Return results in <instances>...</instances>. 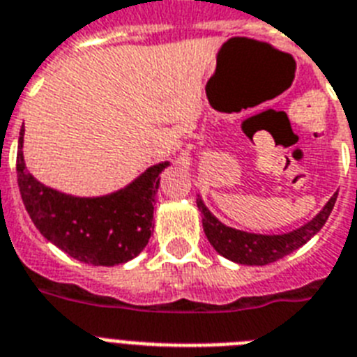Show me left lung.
<instances>
[{
  "mask_svg": "<svg viewBox=\"0 0 357 357\" xmlns=\"http://www.w3.org/2000/svg\"><path fill=\"white\" fill-rule=\"evenodd\" d=\"M335 199H337V193H334L325 204V208L305 226L281 235L248 234V231L229 228V226L222 225L215 215H211L200 197L197 199V208L202 215V228H204L206 237L222 257L238 264L264 266V264L275 263L279 259L287 257L288 253L296 252L303 244L308 243L325 226L328 215L332 213Z\"/></svg>",
  "mask_w": 357,
  "mask_h": 357,
  "instance_id": "8db88e82",
  "label": "left lung"
}]
</instances>
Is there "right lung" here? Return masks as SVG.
Returning a JSON list of instances; mask_svg holds the SVG:
<instances>
[{"label":"right lung","instance_id":"1","mask_svg":"<svg viewBox=\"0 0 357 357\" xmlns=\"http://www.w3.org/2000/svg\"><path fill=\"white\" fill-rule=\"evenodd\" d=\"M20 131L16 172L26 213L40 234L79 263L114 266L128 263L146 248L155 228L153 204L160 173L169 162L147 167L122 190L102 197H73L41 184L23 160Z\"/></svg>","mask_w":357,"mask_h":357}]
</instances>
